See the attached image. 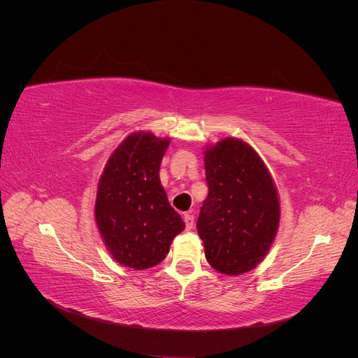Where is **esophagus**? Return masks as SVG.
<instances>
[{"label":"esophagus","instance_id":"34e87169","mask_svg":"<svg viewBox=\"0 0 358 358\" xmlns=\"http://www.w3.org/2000/svg\"><path fill=\"white\" fill-rule=\"evenodd\" d=\"M183 221H185L187 230H191L192 225H194V215L192 213H185V215H183Z\"/></svg>","mask_w":358,"mask_h":358}]
</instances>
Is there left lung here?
<instances>
[{
    "mask_svg": "<svg viewBox=\"0 0 358 358\" xmlns=\"http://www.w3.org/2000/svg\"><path fill=\"white\" fill-rule=\"evenodd\" d=\"M209 194L197 231L208 263L221 273L252 270L267 254L279 225L272 176L255 150L239 138H224L204 152Z\"/></svg>",
    "mask_w": 358,
    "mask_h": 358,
    "instance_id": "8db88e82",
    "label": "left lung"
}]
</instances>
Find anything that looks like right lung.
Instances as JSON below:
<instances>
[{
	"instance_id": "obj_1",
	"label": "right lung",
	"mask_w": 358,
	"mask_h": 358,
	"mask_svg": "<svg viewBox=\"0 0 358 358\" xmlns=\"http://www.w3.org/2000/svg\"><path fill=\"white\" fill-rule=\"evenodd\" d=\"M170 142L133 133L116 148L100 178L95 221L119 264L136 270L157 266L185 229L159 182V164Z\"/></svg>"
}]
</instances>
